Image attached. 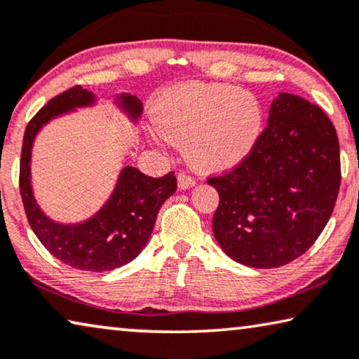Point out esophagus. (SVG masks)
Masks as SVG:
<instances>
[{
    "mask_svg": "<svg viewBox=\"0 0 359 359\" xmlns=\"http://www.w3.org/2000/svg\"><path fill=\"white\" fill-rule=\"evenodd\" d=\"M194 184H196V181L191 175L184 173V171H181V173L178 175V188L180 189H188V188H192Z\"/></svg>",
    "mask_w": 359,
    "mask_h": 359,
    "instance_id": "1",
    "label": "esophagus"
}]
</instances>
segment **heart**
Instances as JSON below:
<instances>
[{"label":"heart","instance_id":"obj_1","mask_svg":"<svg viewBox=\"0 0 359 359\" xmlns=\"http://www.w3.org/2000/svg\"><path fill=\"white\" fill-rule=\"evenodd\" d=\"M155 123L165 141L186 142L196 168L220 171L243 162L264 129V111L252 92L222 82H188L158 98Z\"/></svg>","mask_w":359,"mask_h":359}]
</instances>
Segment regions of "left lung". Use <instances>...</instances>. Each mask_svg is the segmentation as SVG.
I'll return each mask as SVG.
<instances>
[{"label":"left lung","mask_w":359,"mask_h":359,"mask_svg":"<svg viewBox=\"0 0 359 359\" xmlns=\"http://www.w3.org/2000/svg\"><path fill=\"white\" fill-rule=\"evenodd\" d=\"M340 181V145L329 116L304 98L280 93L252 152L228 173L207 178L220 196L215 240L244 266L282 267L318 240Z\"/></svg>","instance_id":"left-lung-1"}]
</instances>
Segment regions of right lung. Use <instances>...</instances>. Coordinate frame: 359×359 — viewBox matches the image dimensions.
<instances>
[{"instance_id":"right-lung-1","label":"right lung","mask_w":359,"mask_h":359,"mask_svg":"<svg viewBox=\"0 0 359 359\" xmlns=\"http://www.w3.org/2000/svg\"><path fill=\"white\" fill-rule=\"evenodd\" d=\"M93 102L92 92L74 86L51 98L30 119L20 154L19 188L29 225L46 251L66 266L87 272H107L131 262L141 254L152 235L160 207L176 191V176L170 171L162 178H152L137 168L124 167L111 197L89 220L63 225L46 217L35 202L30 186L34 139L50 119L74 108L89 107ZM118 105L134 121L142 113L141 100L129 93L118 97Z\"/></svg>"}]
</instances>
